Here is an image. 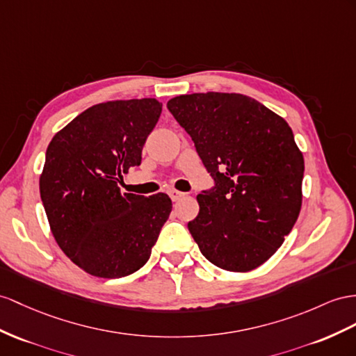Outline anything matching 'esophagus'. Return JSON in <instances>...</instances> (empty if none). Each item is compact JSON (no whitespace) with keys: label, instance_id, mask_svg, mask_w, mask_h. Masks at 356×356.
<instances>
[{"label":"esophagus","instance_id":"esophagus-1","mask_svg":"<svg viewBox=\"0 0 356 356\" xmlns=\"http://www.w3.org/2000/svg\"><path fill=\"white\" fill-rule=\"evenodd\" d=\"M168 195L171 197L172 202H177V200H180L185 194L180 193V191H177V189H170V191H168Z\"/></svg>","mask_w":356,"mask_h":356}]
</instances>
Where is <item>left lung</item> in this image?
<instances>
[{
    "label": "left lung",
    "instance_id": "8db88e82",
    "mask_svg": "<svg viewBox=\"0 0 356 356\" xmlns=\"http://www.w3.org/2000/svg\"><path fill=\"white\" fill-rule=\"evenodd\" d=\"M167 108L215 180L197 195L189 233L215 266L259 268L284 242L302 206L304 156L290 126L239 93L181 95Z\"/></svg>",
    "mask_w": 356,
    "mask_h": 356
}]
</instances>
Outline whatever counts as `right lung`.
Segmentation results:
<instances>
[{
	"label": "right lung",
	"instance_id": "right-lung-1",
	"mask_svg": "<svg viewBox=\"0 0 356 356\" xmlns=\"http://www.w3.org/2000/svg\"><path fill=\"white\" fill-rule=\"evenodd\" d=\"M156 99L109 100L76 115L51 140L40 197L63 252L90 275L122 278L147 263L172 203L167 194H122L156 126Z\"/></svg>",
	"mask_w": 356,
	"mask_h": 356
}]
</instances>
